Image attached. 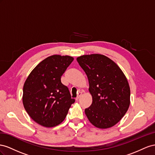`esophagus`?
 Returning <instances> with one entry per match:
<instances>
[{
    "instance_id": "1",
    "label": "esophagus",
    "mask_w": 155,
    "mask_h": 155,
    "mask_svg": "<svg viewBox=\"0 0 155 155\" xmlns=\"http://www.w3.org/2000/svg\"><path fill=\"white\" fill-rule=\"evenodd\" d=\"M81 95H82V92H78V94L77 97L76 98V101H78L79 99V98H80V97H81Z\"/></svg>"
}]
</instances>
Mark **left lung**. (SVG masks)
I'll list each match as a JSON object with an SVG mask.
<instances>
[{
    "instance_id": "left-lung-1",
    "label": "left lung",
    "mask_w": 155,
    "mask_h": 155,
    "mask_svg": "<svg viewBox=\"0 0 155 155\" xmlns=\"http://www.w3.org/2000/svg\"><path fill=\"white\" fill-rule=\"evenodd\" d=\"M77 60L87 75L92 96L91 106L85 109L88 120L99 129L114 126L130 106V90L125 74L103 54L82 55Z\"/></svg>"
}]
</instances>
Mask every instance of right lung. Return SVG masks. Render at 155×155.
<instances>
[{
    "label": "right lung",
    "mask_w": 155,
    "mask_h": 155,
    "mask_svg": "<svg viewBox=\"0 0 155 155\" xmlns=\"http://www.w3.org/2000/svg\"><path fill=\"white\" fill-rule=\"evenodd\" d=\"M74 58L52 55L38 64L23 86V103L29 116L43 127H53L62 122L74 103L61 77Z\"/></svg>",
    "instance_id": "right-lung-1"
}]
</instances>
